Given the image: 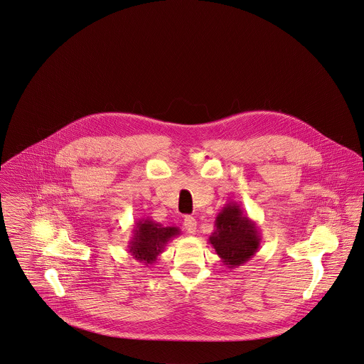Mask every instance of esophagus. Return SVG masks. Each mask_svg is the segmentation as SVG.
Listing matches in <instances>:
<instances>
[{
  "label": "esophagus",
  "mask_w": 364,
  "mask_h": 364,
  "mask_svg": "<svg viewBox=\"0 0 364 364\" xmlns=\"http://www.w3.org/2000/svg\"><path fill=\"white\" fill-rule=\"evenodd\" d=\"M184 228H186V231H187L188 234H194L196 230H197V221H196L193 217L187 215V217L184 218Z\"/></svg>",
  "instance_id": "34e87169"
}]
</instances>
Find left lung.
Masks as SVG:
<instances>
[{
  "label": "left lung",
  "instance_id": "obj_1",
  "mask_svg": "<svg viewBox=\"0 0 364 364\" xmlns=\"http://www.w3.org/2000/svg\"><path fill=\"white\" fill-rule=\"evenodd\" d=\"M214 227L208 244L230 269L244 265L258 252L261 247L259 228L244 214L238 203H227L217 214Z\"/></svg>",
  "mask_w": 364,
  "mask_h": 364
}]
</instances>
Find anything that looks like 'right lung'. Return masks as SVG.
Masks as SVG:
<instances>
[{
  "mask_svg": "<svg viewBox=\"0 0 364 364\" xmlns=\"http://www.w3.org/2000/svg\"><path fill=\"white\" fill-rule=\"evenodd\" d=\"M132 232L133 235L127 245L130 255L143 262V265L150 267L157 262L167 244L178 237L181 231L178 227H163L150 218H141L136 221Z\"/></svg>",
  "mask_w": 364,
  "mask_h": 364,
  "instance_id": "obj_1",
  "label": "right lung"
}]
</instances>
